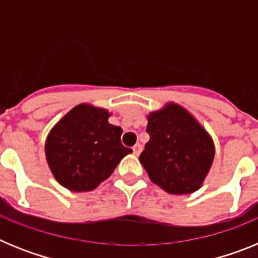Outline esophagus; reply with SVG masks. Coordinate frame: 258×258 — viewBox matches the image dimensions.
I'll return each instance as SVG.
<instances>
[{"label":"esophagus","instance_id":"obj_1","mask_svg":"<svg viewBox=\"0 0 258 258\" xmlns=\"http://www.w3.org/2000/svg\"><path fill=\"white\" fill-rule=\"evenodd\" d=\"M133 152H134V155H137V156H138V155L142 152V146H141L140 143H137L136 146H133Z\"/></svg>","mask_w":258,"mask_h":258}]
</instances>
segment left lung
I'll return each mask as SVG.
<instances>
[{"label":"left lung","instance_id":"left-lung-1","mask_svg":"<svg viewBox=\"0 0 258 258\" xmlns=\"http://www.w3.org/2000/svg\"><path fill=\"white\" fill-rule=\"evenodd\" d=\"M150 141L140 161L154 183L166 192L182 195L200 187L214 157L211 137L177 104L149 116Z\"/></svg>","mask_w":258,"mask_h":258}]
</instances>
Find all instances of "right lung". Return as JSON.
<instances>
[{
	"instance_id": "obj_1",
	"label": "right lung",
	"mask_w": 258,
	"mask_h": 258,
	"mask_svg": "<svg viewBox=\"0 0 258 258\" xmlns=\"http://www.w3.org/2000/svg\"><path fill=\"white\" fill-rule=\"evenodd\" d=\"M106 109L80 104L61 118L46 140V159L56 181L72 191H90L131 154L122 129L108 124Z\"/></svg>"
}]
</instances>
